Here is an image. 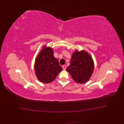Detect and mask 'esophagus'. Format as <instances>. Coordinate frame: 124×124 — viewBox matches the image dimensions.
<instances>
[{"instance_id": "obj_1", "label": "esophagus", "mask_w": 124, "mask_h": 124, "mask_svg": "<svg viewBox=\"0 0 124 124\" xmlns=\"http://www.w3.org/2000/svg\"><path fill=\"white\" fill-rule=\"evenodd\" d=\"M62 69H63V70H66V66L63 65V66H62Z\"/></svg>"}]
</instances>
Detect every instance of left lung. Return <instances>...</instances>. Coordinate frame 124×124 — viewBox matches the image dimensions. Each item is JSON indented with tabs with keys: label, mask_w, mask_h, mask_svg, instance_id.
Here are the masks:
<instances>
[{
	"label": "left lung",
	"mask_w": 124,
	"mask_h": 124,
	"mask_svg": "<svg viewBox=\"0 0 124 124\" xmlns=\"http://www.w3.org/2000/svg\"><path fill=\"white\" fill-rule=\"evenodd\" d=\"M94 69L92 58L87 52L76 51L71 59L70 65L66 70L78 83H84L89 80Z\"/></svg>",
	"instance_id": "8db88e82"
}]
</instances>
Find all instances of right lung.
<instances>
[{
	"label": "right lung",
	"instance_id": "obj_1",
	"mask_svg": "<svg viewBox=\"0 0 124 124\" xmlns=\"http://www.w3.org/2000/svg\"><path fill=\"white\" fill-rule=\"evenodd\" d=\"M35 70L40 82L48 83L55 79L62 69L58 60L54 57L53 50L49 47H44L36 58Z\"/></svg>",
	"mask_w": 124,
	"mask_h": 124
}]
</instances>
